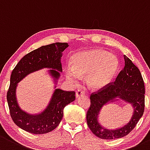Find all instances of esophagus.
Listing matches in <instances>:
<instances>
[{
    "label": "esophagus",
    "mask_w": 150,
    "mask_h": 150,
    "mask_svg": "<svg viewBox=\"0 0 150 150\" xmlns=\"http://www.w3.org/2000/svg\"><path fill=\"white\" fill-rule=\"evenodd\" d=\"M85 94V91L83 89H78L76 91V97H80V96Z\"/></svg>",
    "instance_id": "1"
}]
</instances>
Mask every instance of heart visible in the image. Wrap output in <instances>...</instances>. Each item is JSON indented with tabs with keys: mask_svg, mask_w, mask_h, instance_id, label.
Listing matches in <instances>:
<instances>
[{
	"mask_svg": "<svg viewBox=\"0 0 150 150\" xmlns=\"http://www.w3.org/2000/svg\"><path fill=\"white\" fill-rule=\"evenodd\" d=\"M72 67L66 70L69 79L77 83L80 76L88 75L89 84L97 88L111 83L119 68L117 58L100 50L77 53L72 57Z\"/></svg>",
	"mask_w": 150,
	"mask_h": 150,
	"instance_id": "b5f03b06",
	"label": "heart"
}]
</instances>
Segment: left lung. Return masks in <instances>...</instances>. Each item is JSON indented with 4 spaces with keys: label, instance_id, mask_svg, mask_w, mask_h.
Wrapping results in <instances>:
<instances>
[{
    "label": "left lung",
    "instance_id": "1",
    "mask_svg": "<svg viewBox=\"0 0 150 150\" xmlns=\"http://www.w3.org/2000/svg\"><path fill=\"white\" fill-rule=\"evenodd\" d=\"M124 69L117 75L116 80L92 93L90 96L91 105L86 114L87 124L96 136L103 139H119L127 135L133 130L144 113L145 88L142 76L138 67L129 58L124 55ZM117 97L132 103L135 111L128 124L121 128L109 130L99 124L97 116L105 104Z\"/></svg>",
    "mask_w": 150,
    "mask_h": 150
}]
</instances>
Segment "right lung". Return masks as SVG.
I'll list each match as a JSON object with an SVG mask.
<instances>
[{
	"instance_id": "1",
	"label": "right lung",
	"mask_w": 150,
	"mask_h": 150,
	"mask_svg": "<svg viewBox=\"0 0 150 150\" xmlns=\"http://www.w3.org/2000/svg\"><path fill=\"white\" fill-rule=\"evenodd\" d=\"M67 47V43L56 42L39 47L25 55L12 71L10 86L7 92L10 115L18 127L29 133L41 134L54 130L62 119L64 107L75 100V92L57 88L46 109L39 114L33 116L23 111L18 106L16 98L17 83L31 72L44 67L52 68L50 70L52 76L58 79L59 71L62 70L60 62L62 52Z\"/></svg>"
}]
</instances>
